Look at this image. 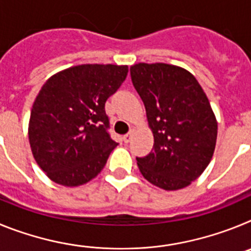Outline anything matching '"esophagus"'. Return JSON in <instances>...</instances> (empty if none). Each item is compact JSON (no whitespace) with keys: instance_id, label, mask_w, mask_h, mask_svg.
I'll use <instances>...</instances> for the list:
<instances>
[{"instance_id":"1","label":"esophagus","mask_w":251,"mask_h":251,"mask_svg":"<svg viewBox=\"0 0 251 251\" xmlns=\"http://www.w3.org/2000/svg\"><path fill=\"white\" fill-rule=\"evenodd\" d=\"M132 138H133V132H129L128 134H126V136L123 137L124 143H129V142L132 141Z\"/></svg>"}]
</instances>
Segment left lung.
<instances>
[{
    "mask_svg": "<svg viewBox=\"0 0 251 251\" xmlns=\"http://www.w3.org/2000/svg\"><path fill=\"white\" fill-rule=\"evenodd\" d=\"M130 77L143 100L153 148L137 165L148 182L181 190L201 176L214 154L217 121L196 77L181 66L138 63Z\"/></svg>",
    "mask_w": 251,
    "mask_h": 251,
    "instance_id": "left-lung-1",
    "label": "left lung"
}]
</instances>
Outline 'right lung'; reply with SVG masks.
<instances>
[{
    "label": "right lung",
    "mask_w": 251,
    "mask_h": 251,
    "mask_svg": "<svg viewBox=\"0 0 251 251\" xmlns=\"http://www.w3.org/2000/svg\"><path fill=\"white\" fill-rule=\"evenodd\" d=\"M128 74L127 65L84 64L49 77L37 94L28 122V141L39 167L65 187L100 174L118 143L106 132V99Z\"/></svg>",
    "instance_id": "right-lung-1"
}]
</instances>
